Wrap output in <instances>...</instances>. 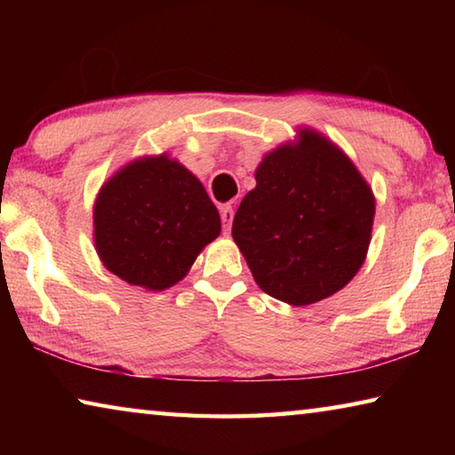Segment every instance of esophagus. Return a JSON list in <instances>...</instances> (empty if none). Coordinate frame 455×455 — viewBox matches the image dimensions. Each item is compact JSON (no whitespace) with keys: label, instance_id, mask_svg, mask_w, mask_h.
Masks as SVG:
<instances>
[{"label":"esophagus","instance_id":"obj_1","mask_svg":"<svg viewBox=\"0 0 455 455\" xmlns=\"http://www.w3.org/2000/svg\"><path fill=\"white\" fill-rule=\"evenodd\" d=\"M233 217H235L233 206L222 204L220 206V220H222V233H225V235L230 233V227H233Z\"/></svg>","mask_w":455,"mask_h":455}]
</instances>
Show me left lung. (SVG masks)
I'll list each match as a JSON object with an SVG mask.
<instances>
[{
    "instance_id": "left-lung-1",
    "label": "left lung",
    "mask_w": 455,
    "mask_h": 455,
    "mask_svg": "<svg viewBox=\"0 0 455 455\" xmlns=\"http://www.w3.org/2000/svg\"><path fill=\"white\" fill-rule=\"evenodd\" d=\"M233 238L267 295L301 307L341 291L363 265L375 198L339 146L311 128L268 152Z\"/></svg>"
}]
</instances>
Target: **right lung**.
I'll list each match as a JSON object with an SVG mask.
<instances>
[{
  "mask_svg": "<svg viewBox=\"0 0 455 455\" xmlns=\"http://www.w3.org/2000/svg\"><path fill=\"white\" fill-rule=\"evenodd\" d=\"M219 235V211L204 187L166 154L120 168L94 203L100 260L134 287H172Z\"/></svg>",
  "mask_w": 455,
  "mask_h": 455,
  "instance_id": "add662e5",
  "label": "right lung"
}]
</instances>
